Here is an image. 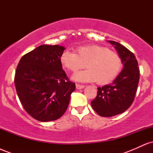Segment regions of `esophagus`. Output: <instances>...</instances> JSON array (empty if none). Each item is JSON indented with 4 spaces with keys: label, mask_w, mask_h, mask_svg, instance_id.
<instances>
[{
    "label": "esophagus",
    "mask_w": 153,
    "mask_h": 153,
    "mask_svg": "<svg viewBox=\"0 0 153 153\" xmlns=\"http://www.w3.org/2000/svg\"><path fill=\"white\" fill-rule=\"evenodd\" d=\"M75 86H76L77 89H82V88H83L84 87H85V85H80V84H76V85H75Z\"/></svg>",
    "instance_id": "obj_1"
}]
</instances>
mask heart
I'll return each mask as SVG.
<instances>
[{
	"label": "heart",
	"instance_id": "heart-1",
	"mask_svg": "<svg viewBox=\"0 0 153 153\" xmlns=\"http://www.w3.org/2000/svg\"><path fill=\"white\" fill-rule=\"evenodd\" d=\"M60 63L69 71L75 72L83 68L88 69L75 73L72 79L78 82L96 81L105 85L113 81L122 67V59L107 47L99 45L79 47L76 52L66 50L61 54Z\"/></svg>",
	"mask_w": 153,
	"mask_h": 153
}]
</instances>
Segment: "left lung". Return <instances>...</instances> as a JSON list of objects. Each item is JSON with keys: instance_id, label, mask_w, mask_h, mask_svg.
<instances>
[{"instance_id": "1", "label": "left lung", "mask_w": 153, "mask_h": 153, "mask_svg": "<svg viewBox=\"0 0 153 153\" xmlns=\"http://www.w3.org/2000/svg\"><path fill=\"white\" fill-rule=\"evenodd\" d=\"M108 42L122 59L123 69L111 84L98 88L96 98L91 101L95 111L104 117L122 114L131 106L140 80L138 62L134 54L117 42Z\"/></svg>"}]
</instances>
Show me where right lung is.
Masks as SVG:
<instances>
[{"label":"right lung","mask_w":153,"mask_h":153,"mask_svg":"<svg viewBox=\"0 0 153 153\" xmlns=\"http://www.w3.org/2000/svg\"><path fill=\"white\" fill-rule=\"evenodd\" d=\"M60 45H43L24 54L15 74L17 94L26 111L40 122L60 118L68 108L75 84L61 65Z\"/></svg>","instance_id":"right-lung-1"}]
</instances>
